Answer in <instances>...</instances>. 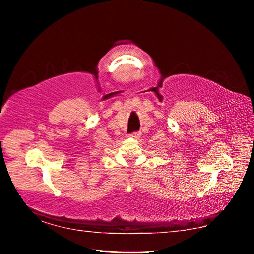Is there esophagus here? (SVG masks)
I'll return each mask as SVG.
<instances>
[{
  "mask_svg": "<svg viewBox=\"0 0 254 254\" xmlns=\"http://www.w3.org/2000/svg\"><path fill=\"white\" fill-rule=\"evenodd\" d=\"M129 136L132 137V139H134V140H139L141 137V132H133L131 134H129Z\"/></svg>",
  "mask_w": 254,
  "mask_h": 254,
  "instance_id": "esophagus-1",
  "label": "esophagus"
}]
</instances>
